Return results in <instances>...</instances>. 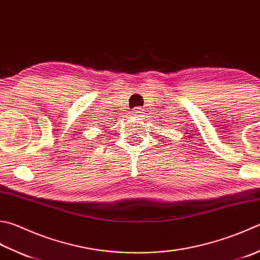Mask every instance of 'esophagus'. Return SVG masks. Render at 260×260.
<instances>
[{"label":"esophagus","instance_id":"esophagus-1","mask_svg":"<svg viewBox=\"0 0 260 260\" xmlns=\"http://www.w3.org/2000/svg\"><path fill=\"white\" fill-rule=\"evenodd\" d=\"M132 113H134L135 116H139L141 115V113H144V112H143V109H140V107H136V109L132 111Z\"/></svg>","mask_w":260,"mask_h":260}]
</instances>
